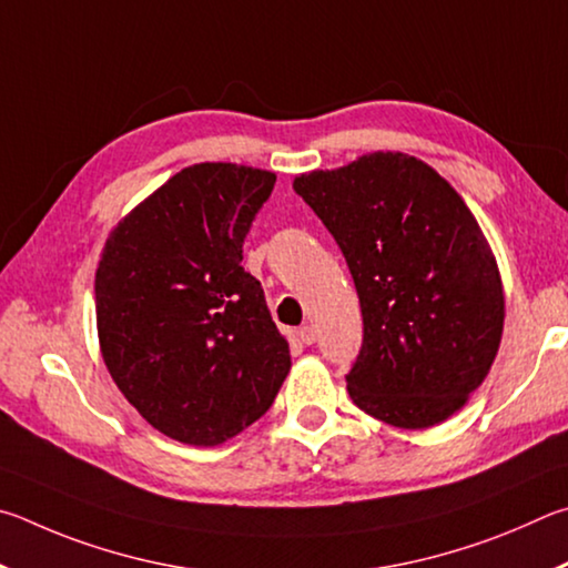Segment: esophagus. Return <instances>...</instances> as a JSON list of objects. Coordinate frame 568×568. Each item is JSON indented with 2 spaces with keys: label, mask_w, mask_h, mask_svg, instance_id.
Instances as JSON below:
<instances>
[{
  "label": "esophagus",
  "mask_w": 568,
  "mask_h": 568,
  "mask_svg": "<svg viewBox=\"0 0 568 568\" xmlns=\"http://www.w3.org/2000/svg\"><path fill=\"white\" fill-rule=\"evenodd\" d=\"M296 336H300L302 344H314L316 342V329L312 324H304V326H300V329H296Z\"/></svg>",
  "instance_id": "obj_1"
}]
</instances>
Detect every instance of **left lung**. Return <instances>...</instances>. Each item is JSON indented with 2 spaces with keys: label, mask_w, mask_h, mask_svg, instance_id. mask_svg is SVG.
Listing matches in <instances>:
<instances>
[{
  "label": "left lung",
  "mask_w": 568,
  "mask_h": 568,
  "mask_svg": "<svg viewBox=\"0 0 568 568\" xmlns=\"http://www.w3.org/2000/svg\"><path fill=\"white\" fill-rule=\"evenodd\" d=\"M294 192L336 239L359 294L352 402L399 429L449 419L486 379L504 332L499 266L469 206L402 152L316 169Z\"/></svg>",
  "instance_id": "1"
}]
</instances>
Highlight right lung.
Here are the masks:
<instances>
[{
  "instance_id": "obj_1",
  "label": "right lung",
  "mask_w": 568,
  "mask_h": 568,
  "mask_svg": "<svg viewBox=\"0 0 568 568\" xmlns=\"http://www.w3.org/2000/svg\"><path fill=\"white\" fill-rule=\"evenodd\" d=\"M274 172L186 166L109 234L94 276L109 374L154 426L192 446L232 439L272 406L290 344L242 246Z\"/></svg>"
}]
</instances>
